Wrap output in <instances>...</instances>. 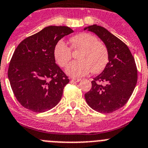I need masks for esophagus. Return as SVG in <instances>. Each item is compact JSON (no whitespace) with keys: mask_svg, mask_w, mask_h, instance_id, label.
Instances as JSON below:
<instances>
[{"mask_svg":"<svg viewBox=\"0 0 148 148\" xmlns=\"http://www.w3.org/2000/svg\"><path fill=\"white\" fill-rule=\"evenodd\" d=\"M81 79H76V78H71V81H75V82H79Z\"/></svg>","mask_w":148,"mask_h":148,"instance_id":"34e87169","label":"esophagus"}]
</instances>
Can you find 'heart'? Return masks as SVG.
I'll return each instance as SVG.
<instances>
[{
  "mask_svg": "<svg viewBox=\"0 0 148 148\" xmlns=\"http://www.w3.org/2000/svg\"><path fill=\"white\" fill-rule=\"evenodd\" d=\"M71 48L79 51L77 54L78 60L68 65L66 73L74 77H82L90 71L94 74L99 73L108 62V51L97 37L88 33H80L70 39ZM54 60L60 67H65L71 59V49L62 40L58 41L54 47Z\"/></svg>",
  "mask_w": 148,
  "mask_h": 148,
  "instance_id": "1",
  "label": "heart"
}]
</instances>
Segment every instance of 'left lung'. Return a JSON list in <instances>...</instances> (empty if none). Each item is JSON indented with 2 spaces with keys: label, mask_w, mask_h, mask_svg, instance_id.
<instances>
[{
  "label": "left lung",
  "mask_w": 148,
  "mask_h": 148,
  "mask_svg": "<svg viewBox=\"0 0 148 148\" xmlns=\"http://www.w3.org/2000/svg\"><path fill=\"white\" fill-rule=\"evenodd\" d=\"M86 29L103 41L108 51V62L94 78L85 98L94 110L110 114L123 107L132 95L137 82L135 60L127 45L104 27L94 24Z\"/></svg>",
  "instance_id": "1"
}]
</instances>
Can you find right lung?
Listing matches in <instances>:
<instances>
[{
	"mask_svg": "<svg viewBox=\"0 0 148 148\" xmlns=\"http://www.w3.org/2000/svg\"><path fill=\"white\" fill-rule=\"evenodd\" d=\"M74 32L68 26H49L21 42L12 55L8 78L16 99L36 113L55 107L69 79L55 63L54 47Z\"/></svg>",
	"mask_w": 148,
	"mask_h": 148,
	"instance_id": "right-lung-1",
	"label": "right lung"
}]
</instances>
